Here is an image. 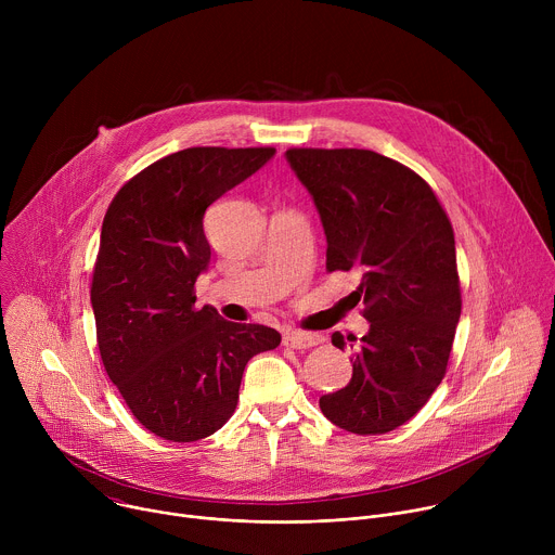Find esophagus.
<instances>
[{
    "mask_svg": "<svg viewBox=\"0 0 555 555\" xmlns=\"http://www.w3.org/2000/svg\"><path fill=\"white\" fill-rule=\"evenodd\" d=\"M315 343H319V338L311 336V334H298V332H287V334H283V345H285V347H292V349H298V351L309 349V347H313Z\"/></svg>",
    "mask_w": 555,
    "mask_h": 555,
    "instance_id": "1",
    "label": "esophagus"
}]
</instances>
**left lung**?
I'll list each match as a JSON object with an SVG mask.
<instances>
[{
  "instance_id": "1",
  "label": "left lung",
  "mask_w": 555,
  "mask_h": 555,
  "mask_svg": "<svg viewBox=\"0 0 555 555\" xmlns=\"http://www.w3.org/2000/svg\"><path fill=\"white\" fill-rule=\"evenodd\" d=\"M327 234V272L358 270L371 323L353 375L323 395V415L356 435L415 417L441 384L461 315L454 230L430 184L369 149H287ZM356 340V336H347ZM345 349L340 334L332 336Z\"/></svg>"
}]
</instances>
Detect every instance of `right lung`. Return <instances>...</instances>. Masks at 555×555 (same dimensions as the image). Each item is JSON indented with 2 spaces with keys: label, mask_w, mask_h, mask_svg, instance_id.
<instances>
[{
  "label": "right lung",
  "mask_w": 555,
  "mask_h": 555,
  "mask_svg": "<svg viewBox=\"0 0 555 555\" xmlns=\"http://www.w3.org/2000/svg\"><path fill=\"white\" fill-rule=\"evenodd\" d=\"M274 151L171 153L125 182L105 212L92 274L99 351L133 417L163 439L217 433L236 409L248 360L281 345L272 327L228 323L195 305L210 261L206 208Z\"/></svg>",
  "instance_id": "1"
}]
</instances>
